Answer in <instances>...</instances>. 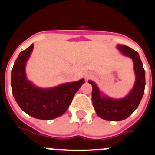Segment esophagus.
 <instances>
[{"label": "esophagus", "mask_w": 155, "mask_h": 155, "mask_svg": "<svg viewBox=\"0 0 155 155\" xmlns=\"http://www.w3.org/2000/svg\"><path fill=\"white\" fill-rule=\"evenodd\" d=\"M93 76V74H92L91 73H85V74H84V78H85V79H88L89 78L92 77Z\"/></svg>", "instance_id": "esophagus-1"}]
</instances>
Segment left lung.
Listing matches in <instances>:
<instances>
[{"instance_id": "8db88e82", "label": "left lung", "mask_w": 155, "mask_h": 155, "mask_svg": "<svg viewBox=\"0 0 155 155\" xmlns=\"http://www.w3.org/2000/svg\"><path fill=\"white\" fill-rule=\"evenodd\" d=\"M116 48L125 57L132 59L135 82L133 88L122 98H112L100 90L94 82L88 80L92 85V103L100 118L107 121H118L127 118L138 107L145 86V73L138 52L124 45L118 44Z\"/></svg>"}]
</instances>
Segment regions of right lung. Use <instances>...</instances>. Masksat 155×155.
Returning <instances> with one entry per match:
<instances>
[{
	"label": "right lung",
	"instance_id": "obj_1",
	"mask_svg": "<svg viewBox=\"0 0 155 155\" xmlns=\"http://www.w3.org/2000/svg\"><path fill=\"white\" fill-rule=\"evenodd\" d=\"M34 44L21 51L11 72V87L15 101L28 115L41 120H51L63 115L85 79L65 82L52 87H40L28 79L26 64Z\"/></svg>",
	"mask_w": 155,
	"mask_h": 155
}]
</instances>
